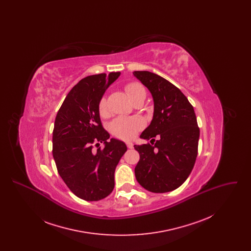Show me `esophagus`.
I'll list each match as a JSON object with an SVG mask.
<instances>
[{
  "mask_svg": "<svg viewBox=\"0 0 251 251\" xmlns=\"http://www.w3.org/2000/svg\"><path fill=\"white\" fill-rule=\"evenodd\" d=\"M126 145H127L128 149H133V144L131 142H126Z\"/></svg>",
  "mask_w": 251,
  "mask_h": 251,
  "instance_id": "34e87169",
  "label": "esophagus"
}]
</instances>
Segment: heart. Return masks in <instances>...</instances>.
<instances>
[{"mask_svg": "<svg viewBox=\"0 0 251 251\" xmlns=\"http://www.w3.org/2000/svg\"><path fill=\"white\" fill-rule=\"evenodd\" d=\"M124 89L131 102L137 100H145L146 98V90L143 85L139 83H129L125 85ZM99 112L100 115L102 117H105L107 115V103L105 98H102L99 103ZM144 126L145 121L139 117H120L110 123V131L119 138L129 140L133 138L138 131L142 130Z\"/></svg>", "mask_w": 251, "mask_h": 251, "instance_id": "b5f03b06", "label": "heart"}]
</instances>
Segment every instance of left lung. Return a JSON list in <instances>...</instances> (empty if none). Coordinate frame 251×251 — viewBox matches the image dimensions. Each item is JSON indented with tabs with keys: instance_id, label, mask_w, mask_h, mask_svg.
Instances as JSON below:
<instances>
[{
	"instance_id": "obj_1",
	"label": "left lung",
	"mask_w": 251,
	"mask_h": 251,
	"mask_svg": "<svg viewBox=\"0 0 251 251\" xmlns=\"http://www.w3.org/2000/svg\"><path fill=\"white\" fill-rule=\"evenodd\" d=\"M133 75L150 90L154 102L152 120L140 135L151 144L134 145L140 155L135 178L148 191H173L188 178L198 155L200 128L194 108L165 78L150 72Z\"/></svg>"
}]
</instances>
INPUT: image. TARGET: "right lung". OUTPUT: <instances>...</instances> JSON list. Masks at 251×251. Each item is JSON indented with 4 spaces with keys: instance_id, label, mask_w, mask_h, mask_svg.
Instances as JSON below:
<instances>
[{
    "instance_id": "right-lung-1",
    "label": "right lung",
    "mask_w": 251,
    "mask_h": 251,
    "mask_svg": "<svg viewBox=\"0 0 251 251\" xmlns=\"http://www.w3.org/2000/svg\"><path fill=\"white\" fill-rule=\"evenodd\" d=\"M120 72L87 76L73 86L56 115L52 155L60 177L71 191L86 201H98L115 187V170L127 151L110 138L101 125L99 103ZM105 144V149L94 146Z\"/></svg>"
}]
</instances>
